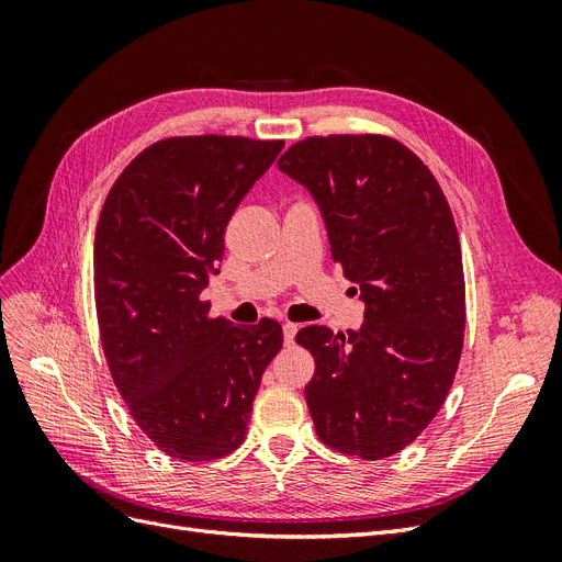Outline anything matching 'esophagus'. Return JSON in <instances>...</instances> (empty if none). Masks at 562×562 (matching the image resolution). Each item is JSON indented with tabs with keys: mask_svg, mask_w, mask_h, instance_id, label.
Instances as JSON below:
<instances>
[{
	"mask_svg": "<svg viewBox=\"0 0 562 562\" xmlns=\"http://www.w3.org/2000/svg\"><path fill=\"white\" fill-rule=\"evenodd\" d=\"M297 323H291V321H285L283 323V342L285 345H293L295 342V335H297Z\"/></svg>",
	"mask_w": 562,
	"mask_h": 562,
	"instance_id": "esophagus-1",
	"label": "esophagus"
}]
</instances>
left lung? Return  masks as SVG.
Wrapping results in <instances>:
<instances>
[{"mask_svg": "<svg viewBox=\"0 0 562 562\" xmlns=\"http://www.w3.org/2000/svg\"><path fill=\"white\" fill-rule=\"evenodd\" d=\"M279 168L318 203L333 260L366 302L361 330L295 337L316 363L304 386L314 429L337 452L391 457L429 427L462 356L464 267L448 199L415 151L375 133L304 138Z\"/></svg>", "mask_w": 562, "mask_h": 562, "instance_id": "8db88e82", "label": "left lung"}]
</instances>
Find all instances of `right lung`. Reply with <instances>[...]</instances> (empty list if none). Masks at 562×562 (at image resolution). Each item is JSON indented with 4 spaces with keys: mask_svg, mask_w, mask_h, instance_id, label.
<instances>
[{
    "mask_svg": "<svg viewBox=\"0 0 562 562\" xmlns=\"http://www.w3.org/2000/svg\"><path fill=\"white\" fill-rule=\"evenodd\" d=\"M283 140L184 135L143 149L100 211L95 314L119 394L143 434L180 462L244 443L262 372L283 345L274 318L234 326L201 300L236 206Z\"/></svg>",
    "mask_w": 562,
    "mask_h": 562,
    "instance_id": "right-lung-1",
    "label": "right lung"
}]
</instances>
